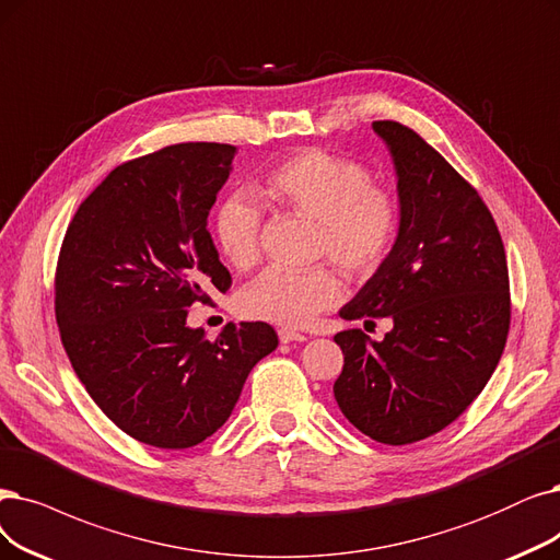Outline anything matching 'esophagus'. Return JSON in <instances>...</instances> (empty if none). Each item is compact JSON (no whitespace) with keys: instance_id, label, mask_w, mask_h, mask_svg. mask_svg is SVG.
Listing matches in <instances>:
<instances>
[{"instance_id":"esophagus-1","label":"esophagus","mask_w":560,"mask_h":560,"mask_svg":"<svg viewBox=\"0 0 560 560\" xmlns=\"http://www.w3.org/2000/svg\"><path fill=\"white\" fill-rule=\"evenodd\" d=\"M278 338H280L282 345H289V342H305V340H307L303 332L289 330V328H280V330H278Z\"/></svg>"}]
</instances>
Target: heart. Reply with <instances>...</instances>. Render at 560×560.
I'll return each instance as SVG.
<instances>
[{
	"label": "heart",
	"instance_id": "heart-1",
	"mask_svg": "<svg viewBox=\"0 0 560 560\" xmlns=\"http://www.w3.org/2000/svg\"><path fill=\"white\" fill-rule=\"evenodd\" d=\"M255 192L317 222V253L351 278H363L384 261L399 228V207L390 190L372 186L363 165L319 149L294 153L268 170ZM213 236L234 268L255 264L259 209L248 195L222 199L213 213ZM338 296L340 284L324 266L307 271L268 268L241 289L238 312L259 322L303 326Z\"/></svg>",
	"mask_w": 560,
	"mask_h": 560
}]
</instances>
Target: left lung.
<instances>
[{"instance_id":"obj_1","label":"left lung","mask_w":560,"mask_h":560,"mask_svg":"<svg viewBox=\"0 0 560 560\" xmlns=\"http://www.w3.org/2000/svg\"><path fill=\"white\" fill-rule=\"evenodd\" d=\"M372 130L393 161L399 228L340 317L393 328L384 340L335 335L345 368L332 393L355 430L405 445L459 418L494 374L510 328L508 261L480 195L439 151L397 121Z\"/></svg>"}]
</instances>
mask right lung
<instances>
[{
  "label": "right lung",
  "mask_w": 560,
  "mask_h": 560,
  "mask_svg": "<svg viewBox=\"0 0 560 560\" xmlns=\"http://www.w3.org/2000/svg\"><path fill=\"white\" fill-rule=\"evenodd\" d=\"M236 147L186 142L112 170L66 230L55 282L61 342L103 413L153 448L218 432L245 378L278 347L264 322L207 340L188 307L232 276L207 230Z\"/></svg>",
  "instance_id": "add662e5"
}]
</instances>
